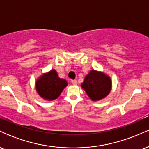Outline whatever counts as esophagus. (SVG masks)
Here are the masks:
<instances>
[{"label": "esophagus", "instance_id": "esophagus-1", "mask_svg": "<svg viewBox=\"0 0 149 149\" xmlns=\"http://www.w3.org/2000/svg\"><path fill=\"white\" fill-rule=\"evenodd\" d=\"M71 83H72V84L74 85H76L77 84H78V81H77L76 80H71Z\"/></svg>", "mask_w": 149, "mask_h": 149}]
</instances>
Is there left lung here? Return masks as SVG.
I'll return each mask as SVG.
<instances>
[{
	"label": "left lung",
	"mask_w": 149,
	"mask_h": 149,
	"mask_svg": "<svg viewBox=\"0 0 149 149\" xmlns=\"http://www.w3.org/2000/svg\"><path fill=\"white\" fill-rule=\"evenodd\" d=\"M81 87L92 101H97L109 95L111 89V81L104 73L92 70L85 78Z\"/></svg>",
	"instance_id": "obj_1"
}]
</instances>
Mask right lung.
<instances>
[{"mask_svg":"<svg viewBox=\"0 0 149 149\" xmlns=\"http://www.w3.org/2000/svg\"><path fill=\"white\" fill-rule=\"evenodd\" d=\"M68 85L66 80L58 76L55 70L45 73L37 80L36 89L40 97L46 100L57 99Z\"/></svg>","mask_w":149,"mask_h":149,"instance_id":"right-lung-1","label":"right lung"}]
</instances>
